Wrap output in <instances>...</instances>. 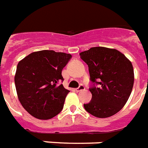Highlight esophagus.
Wrapping results in <instances>:
<instances>
[{"mask_svg": "<svg viewBox=\"0 0 148 148\" xmlns=\"http://www.w3.org/2000/svg\"><path fill=\"white\" fill-rule=\"evenodd\" d=\"M82 90H85V86H82V85H81L79 88H75V91H76V92H81V91Z\"/></svg>", "mask_w": 148, "mask_h": 148, "instance_id": "esophagus-1", "label": "esophagus"}]
</instances>
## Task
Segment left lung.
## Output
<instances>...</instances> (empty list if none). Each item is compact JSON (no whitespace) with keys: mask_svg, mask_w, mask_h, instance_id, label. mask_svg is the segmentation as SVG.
<instances>
[{"mask_svg":"<svg viewBox=\"0 0 148 148\" xmlns=\"http://www.w3.org/2000/svg\"><path fill=\"white\" fill-rule=\"evenodd\" d=\"M79 55L88 65L91 81L99 85L89 89L92 98L84 104L85 109L100 119L114 115L132 93L134 81L132 62L120 51L107 47H92Z\"/></svg>","mask_w":148,"mask_h":148,"instance_id":"1","label":"left lung"}]
</instances>
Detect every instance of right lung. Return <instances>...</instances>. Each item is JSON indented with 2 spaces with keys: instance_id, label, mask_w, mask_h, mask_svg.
<instances>
[{
  "instance_id": "1",
  "label": "right lung",
  "mask_w": 148,
  "mask_h": 148,
  "mask_svg": "<svg viewBox=\"0 0 148 148\" xmlns=\"http://www.w3.org/2000/svg\"><path fill=\"white\" fill-rule=\"evenodd\" d=\"M71 57L65 53L41 50L31 53L18 62L14 76L16 94L32 116L48 120L62 111L69 91L58 83L63 81L62 70Z\"/></svg>"
}]
</instances>
